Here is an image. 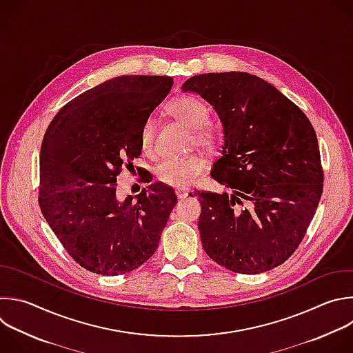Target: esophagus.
Wrapping results in <instances>:
<instances>
[{
	"label": "esophagus",
	"instance_id": "1",
	"mask_svg": "<svg viewBox=\"0 0 353 353\" xmlns=\"http://www.w3.org/2000/svg\"><path fill=\"white\" fill-rule=\"evenodd\" d=\"M188 194H190V190H188V188H177V190H176V195H177L179 199L187 198Z\"/></svg>",
	"mask_w": 353,
	"mask_h": 353
}]
</instances>
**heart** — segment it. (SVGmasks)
I'll list each match as a JSON object with an SVG mask.
<instances>
[{"mask_svg": "<svg viewBox=\"0 0 353 353\" xmlns=\"http://www.w3.org/2000/svg\"><path fill=\"white\" fill-rule=\"evenodd\" d=\"M170 113L195 130V141L201 145H212L217 140V130L208 125L210 110L209 106L199 98L192 95L177 97L169 103ZM157 133V119L148 116L141 129V145L144 151L151 152L154 148ZM208 168V162L201 155L188 157H172L163 159L155 169L157 179L168 185L184 187L198 174Z\"/></svg>", "mask_w": 353, "mask_h": 353, "instance_id": "heart-1", "label": "heart"}]
</instances>
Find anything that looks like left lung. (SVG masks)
Segmentation results:
<instances>
[{
	"label": "left lung",
	"instance_id": "1",
	"mask_svg": "<svg viewBox=\"0 0 353 353\" xmlns=\"http://www.w3.org/2000/svg\"><path fill=\"white\" fill-rule=\"evenodd\" d=\"M181 91L210 103L223 128L210 174L231 194L195 192L205 252L234 273L280 266L303 240L323 192L312 123L280 90L247 72L196 74ZM243 199L249 208L241 211Z\"/></svg>",
	"mask_w": 353,
	"mask_h": 353
}]
</instances>
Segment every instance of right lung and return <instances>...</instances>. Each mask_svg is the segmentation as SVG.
<instances>
[{
    "label": "right lung",
    "mask_w": 353,
    "mask_h": 353,
    "mask_svg": "<svg viewBox=\"0 0 353 353\" xmlns=\"http://www.w3.org/2000/svg\"><path fill=\"white\" fill-rule=\"evenodd\" d=\"M172 85L169 76L113 77L68 102L46 132L40 208L68 254L92 273H129L158 250L177 203L173 188L152 183L137 199H119L116 180L140 157L143 125Z\"/></svg>",
    "instance_id": "1"
}]
</instances>
